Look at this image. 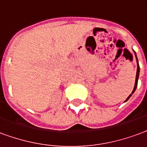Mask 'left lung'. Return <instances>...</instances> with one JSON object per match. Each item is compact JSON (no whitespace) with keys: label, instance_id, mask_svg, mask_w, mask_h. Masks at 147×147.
<instances>
[{"label":"left lung","instance_id":"1","mask_svg":"<svg viewBox=\"0 0 147 147\" xmlns=\"http://www.w3.org/2000/svg\"><path fill=\"white\" fill-rule=\"evenodd\" d=\"M134 53H135V55H136V61H137V71H136V82H135V86H134V88H133V90H132V92H131V94L128 96V98L126 99L125 102H126V101L128 100L131 97V94H133L135 91H136V87H137V84H138V79H139V76H140V65H139V61H138V59H137V57H136V52L134 51Z\"/></svg>","mask_w":147,"mask_h":147}]
</instances>
